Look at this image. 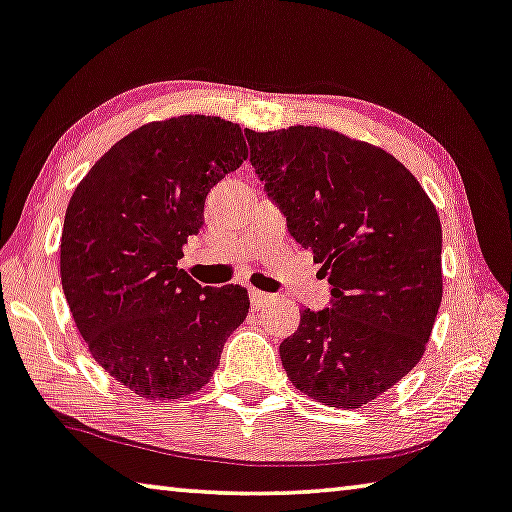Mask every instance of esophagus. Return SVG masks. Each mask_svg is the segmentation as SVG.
<instances>
[{
  "label": "esophagus",
  "mask_w": 512,
  "mask_h": 512,
  "mask_svg": "<svg viewBox=\"0 0 512 512\" xmlns=\"http://www.w3.org/2000/svg\"><path fill=\"white\" fill-rule=\"evenodd\" d=\"M249 297H251V306H254V309H263L265 304L272 302V295L261 293V290H256V288L249 290Z\"/></svg>",
  "instance_id": "esophagus-1"
}]
</instances>
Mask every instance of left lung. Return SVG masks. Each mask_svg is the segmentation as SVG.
Here are the masks:
<instances>
[{
    "mask_svg": "<svg viewBox=\"0 0 512 512\" xmlns=\"http://www.w3.org/2000/svg\"><path fill=\"white\" fill-rule=\"evenodd\" d=\"M245 135L290 235L332 286V309L302 313L281 364L309 398L357 410L426 352L444 288L435 203L391 153L343 132L290 125Z\"/></svg>",
    "mask_w": 512,
    "mask_h": 512,
    "instance_id": "1",
    "label": "left lung"
}]
</instances>
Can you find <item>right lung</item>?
<instances>
[{
    "mask_svg": "<svg viewBox=\"0 0 512 512\" xmlns=\"http://www.w3.org/2000/svg\"><path fill=\"white\" fill-rule=\"evenodd\" d=\"M247 155L238 123L171 116L116 141L70 196L61 231L68 309L91 357L141 398L201 391L247 318V288H201L176 267L203 226L208 192Z\"/></svg>",
    "mask_w": 512,
    "mask_h": 512,
    "instance_id": "add662e5",
    "label": "right lung"
}]
</instances>
